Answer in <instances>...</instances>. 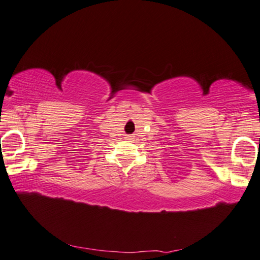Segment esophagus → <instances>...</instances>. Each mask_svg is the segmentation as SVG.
Instances as JSON below:
<instances>
[{"label": "esophagus", "instance_id": "esophagus-1", "mask_svg": "<svg viewBox=\"0 0 260 260\" xmlns=\"http://www.w3.org/2000/svg\"><path fill=\"white\" fill-rule=\"evenodd\" d=\"M126 140H132V136H126Z\"/></svg>", "mask_w": 260, "mask_h": 260}]
</instances>
